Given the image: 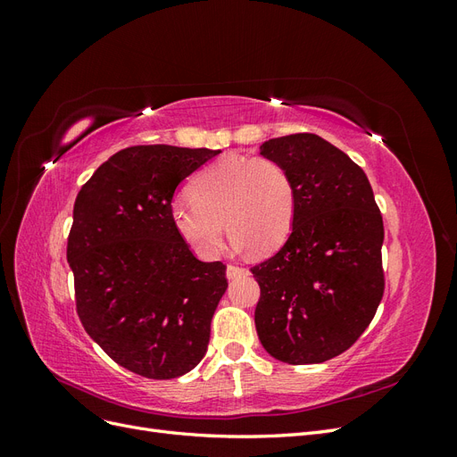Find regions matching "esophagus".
Here are the masks:
<instances>
[{
  "instance_id": "34e87169",
  "label": "esophagus",
  "mask_w": 457,
  "mask_h": 457,
  "mask_svg": "<svg viewBox=\"0 0 457 457\" xmlns=\"http://www.w3.org/2000/svg\"><path fill=\"white\" fill-rule=\"evenodd\" d=\"M242 274H247V269L238 267V265H228V267H227V278H228V280L237 278V276H242Z\"/></svg>"
}]
</instances>
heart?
<instances>
[{
	"instance_id": "1",
	"label": "heart",
	"mask_w": 457,
	"mask_h": 457,
	"mask_svg": "<svg viewBox=\"0 0 457 457\" xmlns=\"http://www.w3.org/2000/svg\"><path fill=\"white\" fill-rule=\"evenodd\" d=\"M190 200H175V232L204 259L219 253L223 220L237 250L270 253L292 232L297 195L294 179L278 160L225 156L190 183Z\"/></svg>"
}]
</instances>
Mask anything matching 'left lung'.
<instances>
[{
	"label": "left lung",
	"instance_id": "obj_1",
	"mask_svg": "<svg viewBox=\"0 0 457 457\" xmlns=\"http://www.w3.org/2000/svg\"><path fill=\"white\" fill-rule=\"evenodd\" d=\"M261 154L287 168L297 210L280 252L252 269L257 336L276 361L320 364L347 351L379 307L383 219L361 165L322 137L269 139Z\"/></svg>",
	"mask_w": 457,
	"mask_h": 457
}]
</instances>
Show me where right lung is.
Wrapping results in <instances>:
<instances>
[{
  "instance_id": "right-lung-1",
  "label": "right lung",
  "mask_w": 457,
  "mask_h": 457,
  "mask_svg": "<svg viewBox=\"0 0 457 457\" xmlns=\"http://www.w3.org/2000/svg\"><path fill=\"white\" fill-rule=\"evenodd\" d=\"M220 150L129 146L81 187L66 259L89 337L126 370L173 379L207 351L227 267L204 262L175 232L179 183Z\"/></svg>"
}]
</instances>
